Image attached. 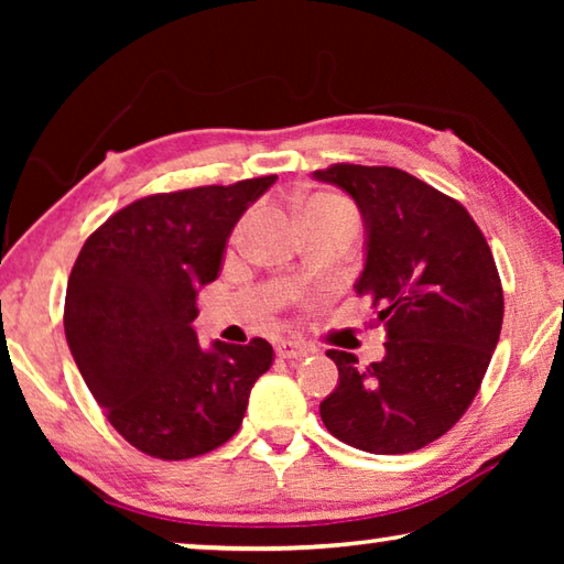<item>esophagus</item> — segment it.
I'll list each match as a JSON object with an SVG mask.
<instances>
[{
  "label": "esophagus",
  "instance_id": "esophagus-1",
  "mask_svg": "<svg viewBox=\"0 0 564 564\" xmlns=\"http://www.w3.org/2000/svg\"><path fill=\"white\" fill-rule=\"evenodd\" d=\"M275 356L279 358H283V360H291V358H303V356H308V348L303 346V343H299V340H279L275 343Z\"/></svg>",
  "mask_w": 564,
  "mask_h": 564
}]
</instances>
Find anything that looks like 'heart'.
<instances>
[{"label": "heart", "mask_w": 564, "mask_h": 564, "mask_svg": "<svg viewBox=\"0 0 564 564\" xmlns=\"http://www.w3.org/2000/svg\"><path fill=\"white\" fill-rule=\"evenodd\" d=\"M301 216H321V218H336V221H350L356 224V214L352 208L338 196L330 194H316L303 204Z\"/></svg>", "instance_id": "heart-1"}]
</instances>
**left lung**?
Segmentation results:
<instances>
[{
	"mask_svg": "<svg viewBox=\"0 0 564 564\" xmlns=\"http://www.w3.org/2000/svg\"><path fill=\"white\" fill-rule=\"evenodd\" d=\"M313 178L346 191L366 228L362 271L386 328L383 360L328 350L338 386L321 403L338 441L376 455L437 441L473 403L502 328V285L470 214L393 166L336 164Z\"/></svg>",
	"mask_w": 564,
	"mask_h": 564,
	"instance_id": "1",
	"label": "left lung"
}]
</instances>
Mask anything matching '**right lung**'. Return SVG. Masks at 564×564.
<instances>
[{
  "label": "right lung",
  "mask_w": 564,
  "mask_h": 564,
  "mask_svg": "<svg viewBox=\"0 0 564 564\" xmlns=\"http://www.w3.org/2000/svg\"><path fill=\"white\" fill-rule=\"evenodd\" d=\"M279 176L139 198L94 231L76 259L64 333L109 423L161 460L204 455L243 423L269 340L198 346V289L216 281L226 241Z\"/></svg>",
  "instance_id": "1"
}]
</instances>
